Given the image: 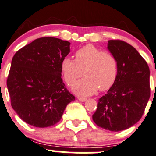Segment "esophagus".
Segmentation results:
<instances>
[{"label":"esophagus","mask_w":156,"mask_h":156,"mask_svg":"<svg viewBox=\"0 0 156 156\" xmlns=\"http://www.w3.org/2000/svg\"><path fill=\"white\" fill-rule=\"evenodd\" d=\"M78 100H79V101H81V102H85L86 100H87V99L83 98V97H78Z\"/></svg>","instance_id":"obj_1"}]
</instances>
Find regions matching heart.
I'll use <instances>...</instances> for the list:
<instances>
[{"label": "heart", "instance_id": "obj_1", "mask_svg": "<svg viewBox=\"0 0 156 156\" xmlns=\"http://www.w3.org/2000/svg\"><path fill=\"white\" fill-rule=\"evenodd\" d=\"M61 72L66 82L73 84L84 70L85 78L72 87L74 93L90 96L100 90H107L115 84L118 75V61L108 51H102L92 44H87L75 52V60L65 57L61 62Z\"/></svg>", "mask_w": 156, "mask_h": 156}]
</instances>
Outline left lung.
Segmentation results:
<instances>
[{"label":"left lung","instance_id":"8db88e82","mask_svg":"<svg viewBox=\"0 0 156 156\" xmlns=\"http://www.w3.org/2000/svg\"><path fill=\"white\" fill-rule=\"evenodd\" d=\"M107 49L117 59V78L99 99L93 120L99 127L118 132L133 126L142 117L150 97V72L139 52L126 42L108 41Z\"/></svg>","mask_w":156,"mask_h":156}]
</instances>
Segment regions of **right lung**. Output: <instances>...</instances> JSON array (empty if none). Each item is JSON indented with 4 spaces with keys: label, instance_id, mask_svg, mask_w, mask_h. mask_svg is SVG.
<instances>
[{
    "label": "right lung",
    "instance_id": "right-lung-1",
    "mask_svg": "<svg viewBox=\"0 0 156 156\" xmlns=\"http://www.w3.org/2000/svg\"><path fill=\"white\" fill-rule=\"evenodd\" d=\"M69 53V41L45 37L23 47L12 57L7 81L11 106L31 126L56 125L75 100L61 78V62Z\"/></svg>",
    "mask_w": 156,
    "mask_h": 156
}]
</instances>
